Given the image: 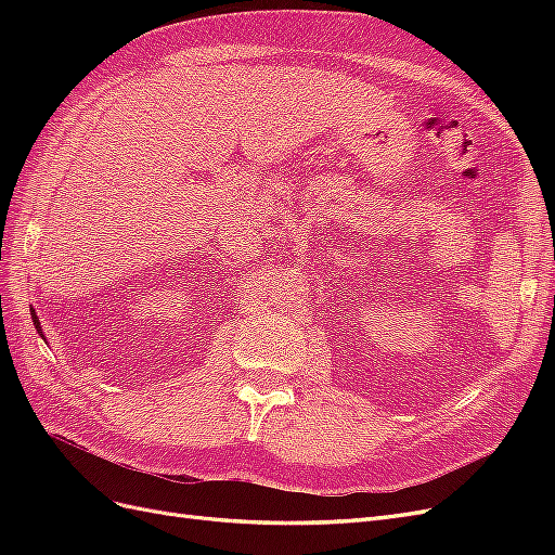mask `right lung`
<instances>
[{
    "mask_svg": "<svg viewBox=\"0 0 555 555\" xmlns=\"http://www.w3.org/2000/svg\"><path fill=\"white\" fill-rule=\"evenodd\" d=\"M35 326H37V331L41 333V324H39V319H37V314H35ZM43 335V333H41Z\"/></svg>",
    "mask_w": 555,
    "mask_h": 555,
    "instance_id": "obj_1",
    "label": "right lung"
}]
</instances>
